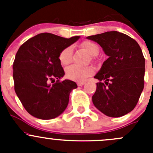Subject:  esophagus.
<instances>
[{
	"label": "esophagus",
	"instance_id": "1",
	"mask_svg": "<svg viewBox=\"0 0 153 153\" xmlns=\"http://www.w3.org/2000/svg\"><path fill=\"white\" fill-rule=\"evenodd\" d=\"M77 84H78V86H81L84 85V84H85V82H84V81H83V82H78L77 83Z\"/></svg>",
	"mask_w": 153,
	"mask_h": 153
}]
</instances>
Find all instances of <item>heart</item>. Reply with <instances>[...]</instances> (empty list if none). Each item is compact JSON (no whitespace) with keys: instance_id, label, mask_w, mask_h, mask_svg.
Wrapping results in <instances>:
<instances>
[{"instance_id":"1","label":"heart","mask_w":153,"mask_h":153,"mask_svg":"<svg viewBox=\"0 0 153 153\" xmlns=\"http://www.w3.org/2000/svg\"><path fill=\"white\" fill-rule=\"evenodd\" d=\"M82 47L92 56H95L99 52L98 47L90 41H85L82 44ZM72 47L69 46L64 48L59 54V61L63 65H67L72 61ZM66 76L69 79L75 81H83L88 76L94 72L92 67H80L78 65H71L65 70Z\"/></svg>"}]
</instances>
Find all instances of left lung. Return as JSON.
<instances>
[{
    "instance_id": "8db88e82",
    "label": "left lung",
    "mask_w": 153,
    "mask_h": 153,
    "mask_svg": "<svg viewBox=\"0 0 153 153\" xmlns=\"http://www.w3.org/2000/svg\"><path fill=\"white\" fill-rule=\"evenodd\" d=\"M87 38L98 43L108 56L94 77L100 81L92 96L94 105L109 117L129 113L144 86L145 59L141 47L133 38L116 31Z\"/></svg>"
}]
</instances>
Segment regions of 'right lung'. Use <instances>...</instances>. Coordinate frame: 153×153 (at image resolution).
I'll return each instance as SVG.
<instances>
[{
	"label": "right lung",
	"instance_id": "1",
	"mask_svg": "<svg viewBox=\"0 0 153 153\" xmlns=\"http://www.w3.org/2000/svg\"><path fill=\"white\" fill-rule=\"evenodd\" d=\"M78 38L44 32L29 38L20 47L12 65L14 88L31 115L52 119L67 108L70 92L78 86L70 80L60 81L64 71L59 54ZM55 79V84L51 85Z\"/></svg>",
	"mask_w": 153,
	"mask_h": 153
}]
</instances>
